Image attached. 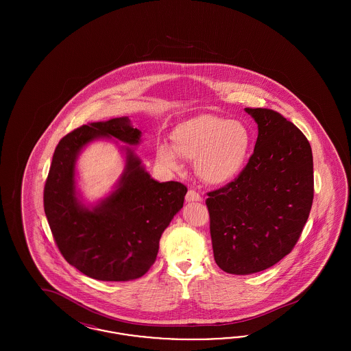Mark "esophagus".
<instances>
[{
  "instance_id": "esophagus-1",
  "label": "esophagus",
  "mask_w": 351,
  "mask_h": 351,
  "mask_svg": "<svg viewBox=\"0 0 351 351\" xmlns=\"http://www.w3.org/2000/svg\"><path fill=\"white\" fill-rule=\"evenodd\" d=\"M202 200V197L200 196L199 192H196L195 189H189L185 195V201L186 202H196V201Z\"/></svg>"
}]
</instances>
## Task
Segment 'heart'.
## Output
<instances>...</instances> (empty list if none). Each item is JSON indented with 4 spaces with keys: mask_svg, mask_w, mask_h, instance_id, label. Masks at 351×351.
<instances>
[{
    "mask_svg": "<svg viewBox=\"0 0 351 351\" xmlns=\"http://www.w3.org/2000/svg\"><path fill=\"white\" fill-rule=\"evenodd\" d=\"M172 146L159 145L156 160L169 171H180V156L196 162L197 175L205 183L223 185L243 171L252 136L238 119L202 114L182 122L172 132Z\"/></svg>",
    "mask_w": 351,
    "mask_h": 351,
    "instance_id": "obj_1",
    "label": "heart"
}]
</instances>
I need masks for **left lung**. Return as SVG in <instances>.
<instances>
[{"label":"left lung","mask_w":351,"mask_h":351,"mask_svg":"<svg viewBox=\"0 0 351 351\" xmlns=\"http://www.w3.org/2000/svg\"><path fill=\"white\" fill-rule=\"evenodd\" d=\"M245 112L258 125L249 163L205 201L215 261L234 275L263 271L288 255L313 202V156L305 135L275 110Z\"/></svg>","instance_id":"left-lung-1"}]
</instances>
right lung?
<instances>
[{
    "mask_svg": "<svg viewBox=\"0 0 351 351\" xmlns=\"http://www.w3.org/2000/svg\"><path fill=\"white\" fill-rule=\"evenodd\" d=\"M142 132L129 117L92 122L58 143L45 185L43 204L58 249L71 266L102 282H128L154 265L159 241L183 208L186 186L159 183L142 166L133 146ZM126 143L125 169L115 189L85 206L75 189V162L84 147L99 138Z\"/></svg>",
    "mask_w": 351,
    "mask_h": 351,
    "instance_id": "add662e5",
    "label": "right lung"
}]
</instances>
